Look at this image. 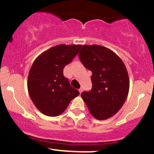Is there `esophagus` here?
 <instances>
[{"instance_id": "esophagus-1", "label": "esophagus", "mask_w": 154, "mask_h": 154, "mask_svg": "<svg viewBox=\"0 0 154 154\" xmlns=\"http://www.w3.org/2000/svg\"><path fill=\"white\" fill-rule=\"evenodd\" d=\"M82 91H83V90H82V88H79V93H82Z\"/></svg>"}]
</instances>
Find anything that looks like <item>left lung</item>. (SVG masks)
<instances>
[{
  "mask_svg": "<svg viewBox=\"0 0 154 154\" xmlns=\"http://www.w3.org/2000/svg\"><path fill=\"white\" fill-rule=\"evenodd\" d=\"M79 58L93 73V88L82 98L91 115L98 120L115 115L128 98L130 80L122 60L114 51L98 45H83Z\"/></svg>",
  "mask_w": 154,
  "mask_h": 154,
  "instance_id": "obj_1",
  "label": "left lung"
}]
</instances>
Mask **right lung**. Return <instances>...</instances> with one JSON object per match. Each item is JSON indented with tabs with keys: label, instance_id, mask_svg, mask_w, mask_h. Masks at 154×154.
Listing matches in <instances>:
<instances>
[{
	"label": "right lung",
	"instance_id": "right-lung-1",
	"mask_svg": "<svg viewBox=\"0 0 154 154\" xmlns=\"http://www.w3.org/2000/svg\"><path fill=\"white\" fill-rule=\"evenodd\" d=\"M82 45L60 44L39 55L29 69L27 89L37 109L46 116H59L79 92L70 85L63 70Z\"/></svg>",
	"mask_w": 154,
	"mask_h": 154
}]
</instances>
